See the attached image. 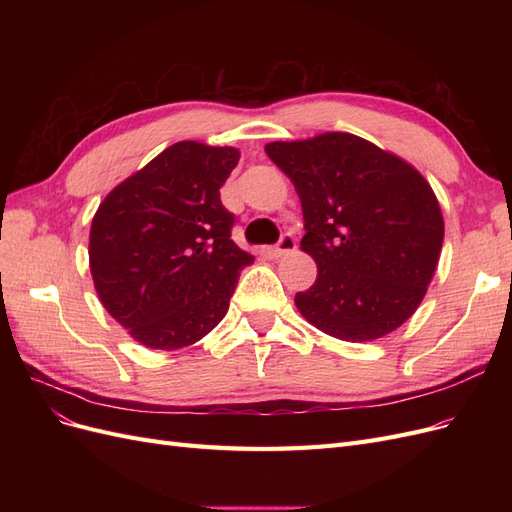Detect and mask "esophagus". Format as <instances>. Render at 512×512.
<instances>
[{
    "mask_svg": "<svg viewBox=\"0 0 512 512\" xmlns=\"http://www.w3.org/2000/svg\"><path fill=\"white\" fill-rule=\"evenodd\" d=\"M294 250H297V239H294V237L290 235V232H288V235H284V237L280 239V243H277L271 252H273L275 258H280V256H286V254H290V252H294Z\"/></svg>",
    "mask_w": 512,
    "mask_h": 512,
    "instance_id": "esophagus-1",
    "label": "esophagus"
}]
</instances>
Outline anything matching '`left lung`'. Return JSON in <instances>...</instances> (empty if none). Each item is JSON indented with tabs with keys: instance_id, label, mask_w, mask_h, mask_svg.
Listing matches in <instances>:
<instances>
[{
	"instance_id": "8db88e82",
	"label": "left lung",
	"mask_w": 512,
	"mask_h": 512,
	"mask_svg": "<svg viewBox=\"0 0 512 512\" xmlns=\"http://www.w3.org/2000/svg\"><path fill=\"white\" fill-rule=\"evenodd\" d=\"M301 198V250L316 284L294 305L344 342H374L421 305L438 267L444 220L418 170L361 136L324 132L265 147Z\"/></svg>"
}]
</instances>
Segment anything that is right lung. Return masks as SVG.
I'll use <instances>...</instances> for the list:
<instances>
[{"label":"right lung","mask_w":512,"mask_h":512,"mask_svg":"<svg viewBox=\"0 0 512 512\" xmlns=\"http://www.w3.org/2000/svg\"><path fill=\"white\" fill-rule=\"evenodd\" d=\"M241 153L181 141L102 200L89 230V269L104 309L151 350H179L228 312L254 256L230 239L220 188Z\"/></svg>","instance_id":"add662e5"}]
</instances>
